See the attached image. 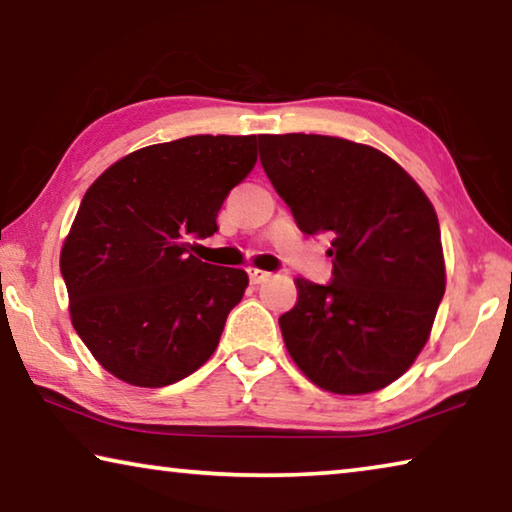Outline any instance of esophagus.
Listing matches in <instances>:
<instances>
[{"label": "esophagus", "mask_w": 512, "mask_h": 512, "mask_svg": "<svg viewBox=\"0 0 512 512\" xmlns=\"http://www.w3.org/2000/svg\"><path fill=\"white\" fill-rule=\"evenodd\" d=\"M248 277L253 284H262L268 280V277H271V273L262 271V268H248Z\"/></svg>", "instance_id": "1"}]
</instances>
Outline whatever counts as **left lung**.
I'll return each mask as SVG.
<instances>
[{
    "label": "left lung",
    "instance_id": "1",
    "mask_svg": "<svg viewBox=\"0 0 512 512\" xmlns=\"http://www.w3.org/2000/svg\"><path fill=\"white\" fill-rule=\"evenodd\" d=\"M259 162L305 235H329L332 280L298 277L280 316L287 350L329 393L402 377L445 296L438 216L388 155L327 135H259Z\"/></svg>",
    "mask_w": 512,
    "mask_h": 512
}]
</instances>
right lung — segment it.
I'll list each match as a JSON object with an SVG mask.
<instances>
[{"label": "right lung", "mask_w": 512, "mask_h": 512, "mask_svg": "<svg viewBox=\"0 0 512 512\" xmlns=\"http://www.w3.org/2000/svg\"><path fill=\"white\" fill-rule=\"evenodd\" d=\"M255 160V135H192L126 155L85 192L60 273L76 334L126 384H176L219 345L248 275L201 262L189 239L219 230Z\"/></svg>", "instance_id": "1"}]
</instances>
